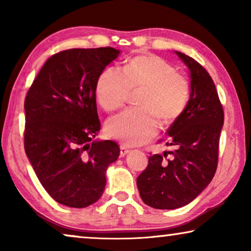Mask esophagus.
<instances>
[{
    "label": "esophagus",
    "mask_w": 251,
    "mask_h": 251,
    "mask_svg": "<svg viewBox=\"0 0 251 251\" xmlns=\"http://www.w3.org/2000/svg\"><path fill=\"white\" fill-rule=\"evenodd\" d=\"M129 152H130V150L126 146L122 145L121 147H120V156L123 157L125 155H126V154H128Z\"/></svg>",
    "instance_id": "esophagus-1"
}]
</instances>
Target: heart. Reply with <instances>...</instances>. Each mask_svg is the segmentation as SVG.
Returning a JSON list of instances; mask_svg holds the SVG:
<instances>
[{"mask_svg":"<svg viewBox=\"0 0 251 251\" xmlns=\"http://www.w3.org/2000/svg\"><path fill=\"white\" fill-rule=\"evenodd\" d=\"M142 90L138 111H126L109 120L106 131L128 146L149 142L159 131V121L170 125L179 118L190 98L187 78L173 65L154 54L126 61L121 72L107 68L96 85L97 100L106 112L122 108L130 91Z\"/></svg>","mask_w":251,"mask_h":251,"instance_id":"b5f03b06","label":"heart"}]
</instances>
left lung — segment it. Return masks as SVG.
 Masks as SVG:
<instances>
[{
	"instance_id": "1",
	"label": "left lung",
	"mask_w": 251,
	"mask_h": 251,
	"mask_svg": "<svg viewBox=\"0 0 251 251\" xmlns=\"http://www.w3.org/2000/svg\"><path fill=\"white\" fill-rule=\"evenodd\" d=\"M175 53L190 71L191 82L186 107L167 131V145L175 150L150 156L149 166L137 178L144 203L169 210L190 203L212 180L224 125L223 106L210 75L193 58Z\"/></svg>"
}]
</instances>
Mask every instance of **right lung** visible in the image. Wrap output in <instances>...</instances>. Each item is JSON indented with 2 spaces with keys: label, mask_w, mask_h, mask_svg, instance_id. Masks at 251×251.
I'll return each instance as SVG.
<instances>
[{
  "label": "right lung",
  "mask_w": 251,
  "mask_h": 251,
  "mask_svg": "<svg viewBox=\"0 0 251 251\" xmlns=\"http://www.w3.org/2000/svg\"><path fill=\"white\" fill-rule=\"evenodd\" d=\"M114 48L70 49L46 61L25 99V152L37 178L58 203L85 208L106 186V170L120 155L100 130L96 85L119 57Z\"/></svg>",
  "instance_id": "1"
}]
</instances>
